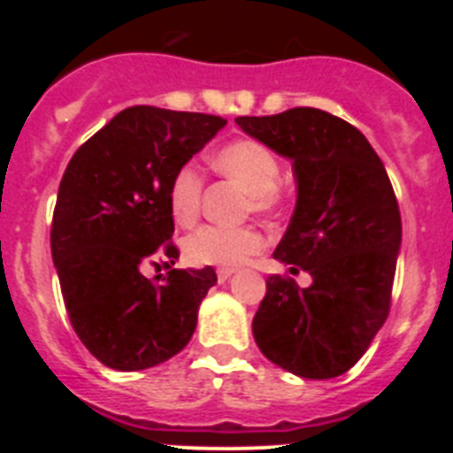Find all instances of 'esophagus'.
I'll return each instance as SVG.
<instances>
[{
	"instance_id": "esophagus-1",
	"label": "esophagus",
	"mask_w": 453,
	"mask_h": 453,
	"mask_svg": "<svg viewBox=\"0 0 453 453\" xmlns=\"http://www.w3.org/2000/svg\"><path fill=\"white\" fill-rule=\"evenodd\" d=\"M234 267H219V270H218V281L219 283H224V281H226V279H229V276L231 274H234Z\"/></svg>"
}]
</instances>
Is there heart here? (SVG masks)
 Listing matches in <instances>:
<instances>
[{
	"label": "heart",
	"instance_id": "1",
	"mask_svg": "<svg viewBox=\"0 0 453 453\" xmlns=\"http://www.w3.org/2000/svg\"><path fill=\"white\" fill-rule=\"evenodd\" d=\"M213 167L242 183L250 190V208L256 213H276L283 203L281 158L270 145L254 138L231 140L213 156ZM203 197V174L192 165L179 167L167 186V206L179 226H192L197 222ZM265 247V235L256 226H215L203 224L192 231L183 242L186 258L192 265L235 267L250 261L251 256Z\"/></svg>",
	"mask_w": 453,
	"mask_h": 453
}]
</instances>
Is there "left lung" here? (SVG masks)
<instances>
[{"label":"left lung","instance_id":"obj_1","mask_svg":"<svg viewBox=\"0 0 453 453\" xmlns=\"http://www.w3.org/2000/svg\"><path fill=\"white\" fill-rule=\"evenodd\" d=\"M235 122L292 161L297 206L274 258L313 276L308 288L267 279L256 345L302 379L345 374L390 313L402 215L386 167L361 131L319 108Z\"/></svg>","mask_w":453,"mask_h":453}]
</instances>
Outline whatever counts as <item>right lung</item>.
<instances>
[{"mask_svg": "<svg viewBox=\"0 0 453 453\" xmlns=\"http://www.w3.org/2000/svg\"><path fill=\"white\" fill-rule=\"evenodd\" d=\"M219 115L124 108L86 140L58 186L54 258L72 329L97 361L119 372L165 363L190 342L218 276L172 270V174L222 129ZM168 272L147 280V265Z\"/></svg>", "mask_w": 453, "mask_h": 453, "instance_id": "right-lung-1", "label": "right lung"}]
</instances>
